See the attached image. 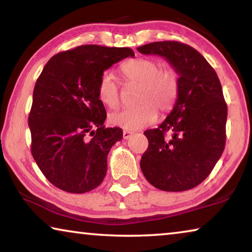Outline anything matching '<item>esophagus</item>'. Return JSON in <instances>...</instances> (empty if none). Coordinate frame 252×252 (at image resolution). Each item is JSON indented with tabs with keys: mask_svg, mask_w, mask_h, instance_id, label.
I'll use <instances>...</instances> for the list:
<instances>
[{
	"mask_svg": "<svg viewBox=\"0 0 252 252\" xmlns=\"http://www.w3.org/2000/svg\"><path fill=\"white\" fill-rule=\"evenodd\" d=\"M132 135H133V132H132V131H129V130L123 131V139H125V140L130 139Z\"/></svg>",
	"mask_w": 252,
	"mask_h": 252,
	"instance_id": "1",
	"label": "esophagus"
}]
</instances>
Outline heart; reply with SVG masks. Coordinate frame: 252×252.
<instances>
[{"mask_svg":"<svg viewBox=\"0 0 252 252\" xmlns=\"http://www.w3.org/2000/svg\"><path fill=\"white\" fill-rule=\"evenodd\" d=\"M127 84H136L134 100L138 104L114 110L109 114V122L127 130H138L156 120L158 113L170 112L176 104L179 93V79L169 67L161 69L159 62L151 59L136 58L120 66ZM120 85L110 71L101 75L97 83V97L104 105L113 108L119 103Z\"/></svg>","mask_w":252,"mask_h":252,"instance_id":"b5f03b06","label":"heart"}]
</instances>
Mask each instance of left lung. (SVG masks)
Segmentation results:
<instances>
[{
	"label": "left lung",
	"instance_id": "left-lung-1",
	"mask_svg": "<svg viewBox=\"0 0 252 252\" xmlns=\"http://www.w3.org/2000/svg\"><path fill=\"white\" fill-rule=\"evenodd\" d=\"M138 51L163 57L179 74L171 113L157 129L144 132L149 147L140 167L158 189H192L210 174L224 150L228 109L219 78L197 50L181 42H153Z\"/></svg>",
	"mask_w": 252,
	"mask_h": 252
}]
</instances>
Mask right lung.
Instances as JSON below:
<instances>
[{
  "label": "right lung",
  "mask_w": 252,
  "mask_h": 252,
  "mask_svg": "<svg viewBox=\"0 0 252 252\" xmlns=\"http://www.w3.org/2000/svg\"><path fill=\"white\" fill-rule=\"evenodd\" d=\"M127 57H134L129 48L76 46L53 55L36 80L29 114L31 152L59 189L84 193L103 181L109 151L123 132L104 127L97 83L105 70Z\"/></svg>",
  "instance_id": "add662e5"
}]
</instances>
